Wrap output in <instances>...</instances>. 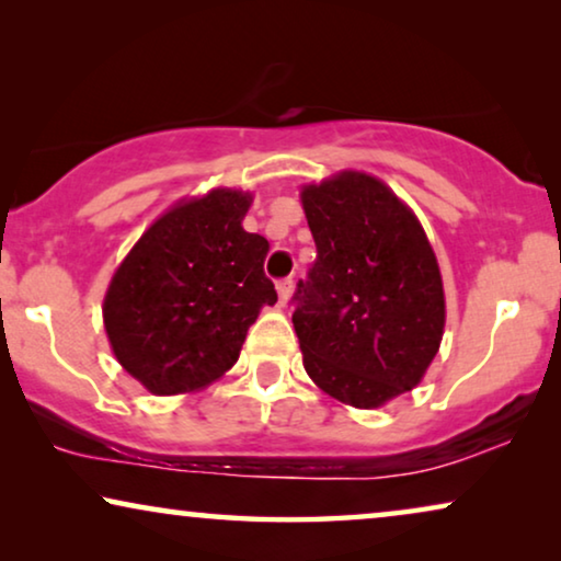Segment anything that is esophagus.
I'll list each match as a JSON object with an SVG mask.
<instances>
[{"label": "esophagus", "instance_id": "obj_1", "mask_svg": "<svg viewBox=\"0 0 561 561\" xmlns=\"http://www.w3.org/2000/svg\"><path fill=\"white\" fill-rule=\"evenodd\" d=\"M278 298H280V304L286 306L288 301H290V296H294V280L290 278H283V280H278Z\"/></svg>", "mask_w": 561, "mask_h": 561}]
</instances>
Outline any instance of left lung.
I'll return each instance as SVG.
<instances>
[{"mask_svg": "<svg viewBox=\"0 0 561 561\" xmlns=\"http://www.w3.org/2000/svg\"><path fill=\"white\" fill-rule=\"evenodd\" d=\"M317 244L294 329L319 390L380 409L424 380L444 336L442 271L421 221L388 183L340 171L301 186Z\"/></svg>", "mask_w": 561, "mask_h": 561, "instance_id": "8db88e82", "label": "left lung"}]
</instances>
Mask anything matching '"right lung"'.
Masks as SVG:
<instances>
[{
  "label": "right lung",
  "instance_id": "obj_1",
  "mask_svg": "<svg viewBox=\"0 0 561 561\" xmlns=\"http://www.w3.org/2000/svg\"><path fill=\"white\" fill-rule=\"evenodd\" d=\"M252 194L211 188L165 209L133 244L104 294L102 317L117 363L152 396L194 393L240 357L263 306L265 237L244 232Z\"/></svg>",
  "mask_w": 561,
  "mask_h": 561
}]
</instances>
